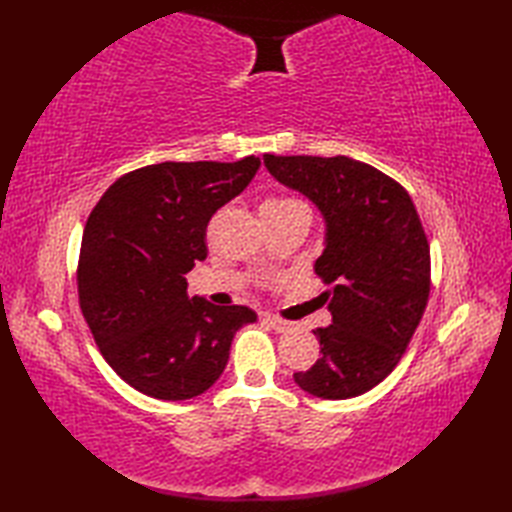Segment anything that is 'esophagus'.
Masks as SVG:
<instances>
[{
  "instance_id": "34e87169",
  "label": "esophagus",
  "mask_w": 512,
  "mask_h": 512,
  "mask_svg": "<svg viewBox=\"0 0 512 512\" xmlns=\"http://www.w3.org/2000/svg\"><path fill=\"white\" fill-rule=\"evenodd\" d=\"M264 321L270 325V328L277 330V332H288V330H295L297 328V325L292 323V321L275 317V314H264Z\"/></svg>"
}]
</instances>
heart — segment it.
I'll list each match as a JSON object with an SVG mask.
<instances>
[{
	"mask_svg": "<svg viewBox=\"0 0 512 512\" xmlns=\"http://www.w3.org/2000/svg\"><path fill=\"white\" fill-rule=\"evenodd\" d=\"M295 206H303V202L295 198H275V200H268L262 206V211H284V209H295Z\"/></svg>",
	"mask_w": 512,
	"mask_h": 512,
	"instance_id": "obj_1",
	"label": "heart"
}]
</instances>
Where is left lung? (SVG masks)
Masks as SVG:
<instances>
[{
	"mask_svg": "<svg viewBox=\"0 0 512 512\" xmlns=\"http://www.w3.org/2000/svg\"><path fill=\"white\" fill-rule=\"evenodd\" d=\"M288 189L317 204L325 248L314 262L332 325L317 328L321 356L295 383L325 400L361 396L391 374L427 308L429 242L409 193L347 156H264Z\"/></svg>",
	"mask_w": 512,
	"mask_h": 512,
	"instance_id": "obj_1",
	"label": "left lung"
}]
</instances>
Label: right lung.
Segmentation results:
<instances>
[{"label": "right lung", "instance_id": "right-lung-1", "mask_svg": "<svg viewBox=\"0 0 512 512\" xmlns=\"http://www.w3.org/2000/svg\"><path fill=\"white\" fill-rule=\"evenodd\" d=\"M262 160L160 162L103 193L83 231L79 303L103 358L158 400L204 394L228 363L235 332L257 314L187 295L206 259L213 213L242 193Z\"/></svg>", "mask_w": 512, "mask_h": 512}]
</instances>
